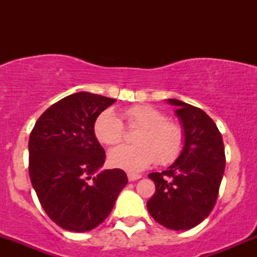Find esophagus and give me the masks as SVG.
<instances>
[{"instance_id":"esophagus-1","label":"esophagus","mask_w":257,"mask_h":257,"mask_svg":"<svg viewBox=\"0 0 257 257\" xmlns=\"http://www.w3.org/2000/svg\"><path fill=\"white\" fill-rule=\"evenodd\" d=\"M141 178H142L141 174H133V173H128V180L129 181H136Z\"/></svg>"}]
</instances>
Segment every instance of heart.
Returning a JSON list of instances; mask_svg holds the SVG:
<instances>
[{
  "label": "heart",
  "mask_w": 257,
  "mask_h": 257,
  "mask_svg": "<svg viewBox=\"0 0 257 257\" xmlns=\"http://www.w3.org/2000/svg\"><path fill=\"white\" fill-rule=\"evenodd\" d=\"M131 126H141L136 136L137 145H121L108 154L110 165L128 172H141L153 163L168 165L175 162L185 144L184 129L150 105H136L125 110ZM95 138L104 145H116L124 139L125 128L119 115L107 109L94 121Z\"/></svg>",
  "instance_id": "heart-1"
}]
</instances>
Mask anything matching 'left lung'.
Masks as SVG:
<instances>
[{
	"label": "left lung",
	"instance_id": "obj_1",
	"mask_svg": "<svg viewBox=\"0 0 257 257\" xmlns=\"http://www.w3.org/2000/svg\"><path fill=\"white\" fill-rule=\"evenodd\" d=\"M167 102L177 107L185 144L167 170L148 175L154 181L155 194L147 208L163 226L189 230L206 219L216 203L226 163L224 142L216 124L203 109L178 99Z\"/></svg>",
	"mask_w": 257,
	"mask_h": 257
}]
</instances>
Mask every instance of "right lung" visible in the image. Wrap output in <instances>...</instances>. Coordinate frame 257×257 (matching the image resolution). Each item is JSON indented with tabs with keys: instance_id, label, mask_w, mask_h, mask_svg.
<instances>
[{
	"instance_id": "obj_1",
	"label": "right lung",
	"mask_w": 257,
	"mask_h": 257,
	"mask_svg": "<svg viewBox=\"0 0 257 257\" xmlns=\"http://www.w3.org/2000/svg\"><path fill=\"white\" fill-rule=\"evenodd\" d=\"M114 102L74 93L51 105L31 132V183L46 214L68 231H89L102 224L128 183L121 169L100 172L105 153L95 138L94 121Z\"/></svg>"
}]
</instances>
